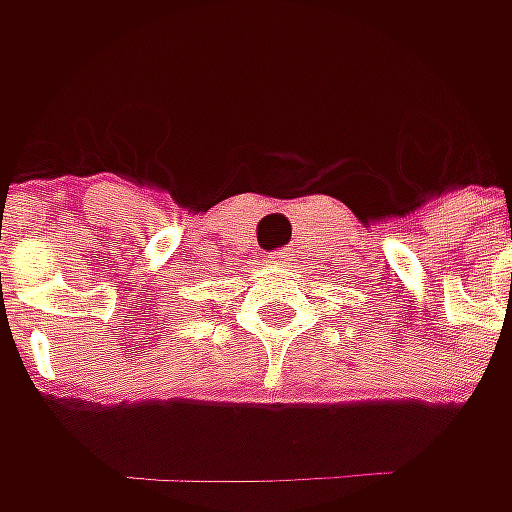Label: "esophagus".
Wrapping results in <instances>:
<instances>
[{"instance_id":"1","label":"esophagus","mask_w":512,"mask_h":512,"mask_svg":"<svg viewBox=\"0 0 512 512\" xmlns=\"http://www.w3.org/2000/svg\"><path fill=\"white\" fill-rule=\"evenodd\" d=\"M293 262H296V250L293 247H282V250H273L270 253V265L293 267Z\"/></svg>"}]
</instances>
